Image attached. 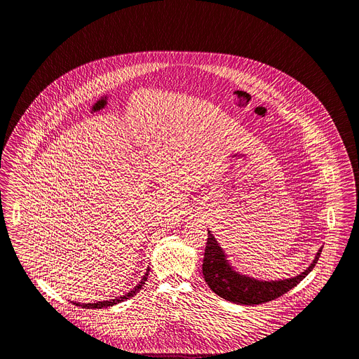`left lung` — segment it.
<instances>
[{
	"mask_svg": "<svg viewBox=\"0 0 359 359\" xmlns=\"http://www.w3.org/2000/svg\"><path fill=\"white\" fill-rule=\"evenodd\" d=\"M320 248L311 266L294 278L278 281H259L235 271L226 262L222 247L217 245L215 236L208 231V242L203 261V274L208 286L226 302L243 305H258L271 302L289 292L302 283L318 264Z\"/></svg>",
	"mask_w": 359,
	"mask_h": 359,
	"instance_id": "left-lung-1",
	"label": "left lung"
}]
</instances>
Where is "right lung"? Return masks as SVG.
<instances>
[{
    "mask_svg": "<svg viewBox=\"0 0 359 359\" xmlns=\"http://www.w3.org/2000/svg\"><path fill=\"white\" fill-rule=\"evenodd\" d=\"M149 271H150V269H147V271H146V274L143 276V278H142V281L137 283L135 287H133V290H130L126 296H121V297H117V299H114V300H108V302H93V304H79V302H74L76 305H79V306H82V308H98V309H101V308H107V306H112L114 304H118V302H126V300H128V299H131L133 296H135L142 287H143V285L146 283L147 281V277H149Z\"/></svg>",
    "mask_w": 359,
    "mask_h": 359,
    "instance_id": "1",
    "label": "right lung"
}]
</instances>
